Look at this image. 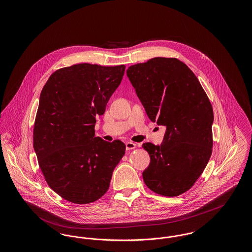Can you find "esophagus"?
I'll use <instances>...</instances> for the list:
<instances>
[{"instance_id": "34e87169", "label": "esophagus", "mask_w": 252, "mask_h": 252, "mask_svg": "<svg viewBox=\"0 0 252 252\" xmlns=\"http://www.w3.org/2000/svg\"><path fill=\"white\" fill-rule=\"evenodd\" d=\"M136 146H137V144H135V143H132V142H127V143L126 144V150H132V149L136 148Z\"/></svg>"}]
</instances>
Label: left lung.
Segmentation results:
<instances>
[{
  "label": "left lung",
  "mask_w": 252,
  "mask_h": 252,
  "mask_svg": "<svg viewBox=\"0 0 252 252\" xmlns=\"http://www.w3.org/2000/svg\"><path fill=\"white\" fill-rule=\"evenodd\" d=\"M126 74L146 114L165 126L160 145L144 143L150 164L145 185L164 196L190 190L203 173L213 151L214 111L197 77L175 58H154L130 66Z\"/></svg>",
  "instance_id": "8db88e82"
}]
</instances>
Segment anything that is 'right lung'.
<instances>
[{
  "instance_id": "add662e5",
  "label": "right lung",
  "mask_w": 252,
  "mask_h": 252,
  "mask_svg": "<svg viewBox=\"0 0 252 252\" xmlns=\"http://www.w3.org/2000/svg\"><path fill=\"white\" fill-rule=\"evenodd\" d=\"M125 65L80 63L53 72L36 111L33 145L52 190L75 204L94 202L109 187L126 144L95 137V117L104 114L120 85Z\"/></svg>"
}]
</instances>
